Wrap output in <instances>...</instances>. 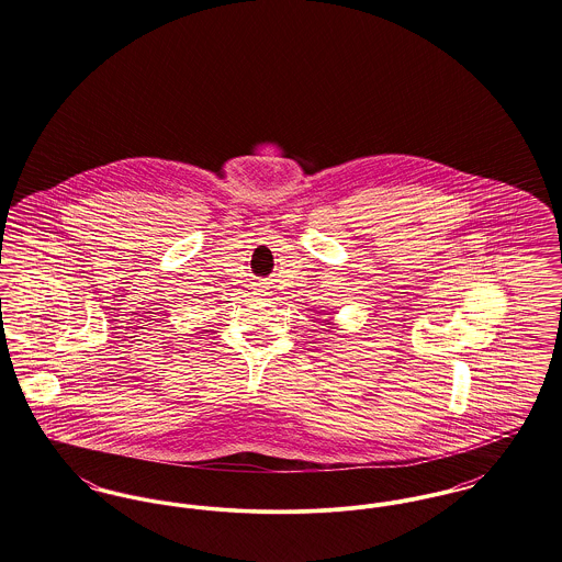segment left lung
<instances>
[{
  "instance_id": "left-lung-1",
  "label": "left lung",
  "mask_w": 562,
  "mask_h": 562,
  "mask_svg": "<svg viewBox=\"0 0 562 562\" xmlns=\"http://www.w3.org/2000/svg\"><path fill=\"white\" fill-rule=\"evenodd\" d=\"M330 328H335V326H330Z\"/></svg>"
}]
</instances>
